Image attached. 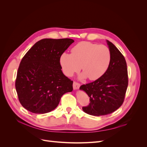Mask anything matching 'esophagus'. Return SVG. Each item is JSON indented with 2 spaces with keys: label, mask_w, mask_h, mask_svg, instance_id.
Instances as JSON below:
<instances>
[{
  "label": "esophagus",
  "mask_w": 147,
  "mask_h": 147,
  "mask_svg": "<svg viewBox=\"0 0 147 147\" xmlns=\"http://www.w3.org/2000/svg\"><path fill=\"white\" fill-rule=\"evenodd\" d=\"M80 86V83H78V82H74V83H73V88H74V90H78V89H79Z\"/></svg>",
  "instance_id": "esophagus-1"
}]
</instances>
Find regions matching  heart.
Returning a JSON list of instances; mask_svg holds the SVG:
<instances>
[{
  "mask_svg": "<svg viewBox=\"0 0 147 147\" xmlns=\"http://www.w3.org/2000/svg\"><path fill=\"white\" fill-rule=\"evenodd\" d=\"M60 64L64 74L72 77L82 69V78L96 80L107 70L111 61L109 48L104 45L88 42H80L71 50V54L64 53Z\"/></svg>",
  "mask_w": 147,
  "mask_h": 147,
  "instance_id": "heart-1",
  "label": "heart"
}]
</instances>
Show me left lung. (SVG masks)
Instances as JSON below:
<instances>
[{
    "mask_svg": "<svg viewBox=\"0 0 147 147\" xmlns=\"http://www.w3.org/2000/svg\"><path fill=\"white\" fill-rule=\"evenodd\" d=\"M111 53V61L107 70L96 80L83 84L80 89L86 92L90 103L83 107L84 112L101 116L112 113L123 104L128 85L125 58L113 44L107 40Z\"/></svg>",
    "mask_w": 147,
    "mask_h": 147,
    "instance_id": "obj_1",
    "label": "left lung"
}]
</instances>
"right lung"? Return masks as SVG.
<instances>
[{
	"label": "right lung",
	"mask_w": 147,
	"mask_h": 147,
	"mask_svg": "<svg viewBox=\"0 0 147 147\" xmlns=\"http://www.w3.org/2000/svg\"><path fill=\"white\" fill-rule=\"evenodd\" d=\"M74 42L71 38H44L35 43L22 59L15 81L22 106L34 113L50 112L62 96L73 90V81L61 70L60 57Z\"/></svg>",
	"instance_id": "add662e5"
}]
</instances>
